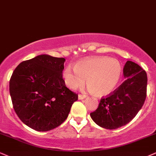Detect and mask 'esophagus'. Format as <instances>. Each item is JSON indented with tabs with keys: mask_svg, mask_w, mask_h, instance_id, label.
Segmentation results:
<instances>
[{
	"mask_svg": "<svg viewBox=\"0 0 156 156\" xmlns=\"http://www.w3.org/2000/svg\"><path fill=\"white\" fill-rule=\"evenodd\" d=\"M86 98V96L85 95H78V99L79 100H83V99H84Z\"/></svg>",
	"mask_w": 156,
	"mask_h": 156,
	"instance_id": "34e87169",
	"label": "esophagus"
}]
</instances>
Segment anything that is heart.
Returning <instances> with one entry per match:
<instances>
[{
    "mask_svg": "<svg viewBox=\"0 0 156 156\" xmlns=\"http://www.w3.org/2000/svg\"><path fill=\"white\" fill-rule=\"evenodd\" d=\"M122 69L116 59L105 56H95L80 61L72 66H67L63 72L66 85L76 90L84 84L97 96H104L112 93L117 87Z\"/></svg>",
    "mask_w": 156,
    "mask_h": 156,
    "instance_id": "b5f03b06",
    "label": "heart"
}]
</instances>
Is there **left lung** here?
Returning a JSON list of instances; mask_svg holds the SVG:
<instances>
[{"label": "left lung", "mask_w": 156, "mask_h": 156, "mask_svg": "<svg viewBox=\"0 0 156 156\" xmlns=\"http://www.w3.org/2000/svg\"><path fill=\"white\" fill-rule=\"evenodd\" d=\"M123 74L125 81L113 93L102 98L98 108L90 116L98 126L116 129L131 122L144 104L147 77L139 65L127 61Z\"/></svg>", "instance_id": "1"}]
</instances>
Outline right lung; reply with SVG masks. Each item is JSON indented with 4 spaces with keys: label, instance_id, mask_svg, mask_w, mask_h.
Here are the masks:
<instances>
[{
    "label": "right lung",
    "instance_id": "obj_1",
    "mask_svg": "<svg viewBox=\"0 0 156 156\" xmlns=\"http://www.w3.org/2000/svg\"><path fill=\"white\" fill-rule=\"evenodd\" d=\"M65 58L47 54L23 61L13 71L9 92L21 121L36 131L53 129L66 120L78 95L66 87Z\"/></svg>",
    "mask_w": 156,
    "mask_h": 156
}]
</instances>
